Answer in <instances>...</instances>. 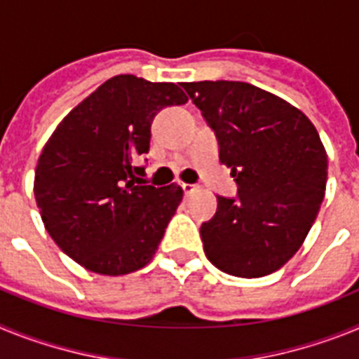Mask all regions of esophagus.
<instances>
[{"mask_svg":"<svg viewBox=\"0 0 359 359\" xmlns=\"http://www.w3.org/2000/svg\"><path fill=\"white\" fill-rule=\"evenodd\" d=\"M182 189H183V192H185L187 196L189 194H192V192H196V190L199 189L198 185H192V183H182Z\"/></svg>","mask_w":359,"mask_h":359,"instance_id":"esophagus-1","label":"esophagus"}]
</instances>
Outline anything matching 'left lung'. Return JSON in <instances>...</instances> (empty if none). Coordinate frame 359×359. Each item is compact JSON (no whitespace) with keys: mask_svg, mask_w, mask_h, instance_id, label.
<instances>
[{"mask_svg":"<svg viewBox=\"0 0 359 359\" xmlns=\"http://www.w3.org/2000/svg\"><path fill=\"white\" fill-rule=\"evenodd\" d=\"M231 169L236 198L217 196L201 224L205 255L233 277L273 273L298 252L318 215L327 154L302 111L273 93L237 81L185 82Z\"/></svg>","mask_w":359,"mask_h":359,"instance_id":"obj_1","label":"left lung"}]
</instances>
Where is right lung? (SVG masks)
<instances>
[{"mask_svg":"<svg viewBox=\"0 0 359 359\" xmlns=\"http://www.w3.org/2000/svg\"><path fill=\"white\" fill-rule=\"evenodd\" d=\"M172 82L116 75L62 120L41 152L34 182L37 207L57 246L86 269L126 275L156 253L183 199L182 187L140 185L151 123L182 106Z\"/></svg>","mask_w":359,"mask_h":359,"instance_id":"obj_1","label":"right lung"}]
</instances>
